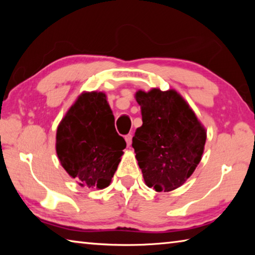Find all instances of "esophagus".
Wrapping results in <instances>:
<instances>
[{"label":"esophagus","mask_w":255,"mask_h":255,"mask_svg":"<svg viewBox=\"0 0 255 255\" xmlns=\"http://www.w3.org/2000/svg\"><path fill=\"white\" fill-rule=\"evenodd\" d=\"M125 139H126V143H127V146L129 147V146L131 145V140H132V136L131 135H127L126 137H125Z\"/></svg>","instance_id":"obj_1"}]
</instances>
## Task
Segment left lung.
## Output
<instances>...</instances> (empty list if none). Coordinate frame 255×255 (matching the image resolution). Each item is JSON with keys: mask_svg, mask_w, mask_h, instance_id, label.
Segmentation results:
<instances>
[{"mask_svg": "<svg viewBox=\"0 0 255 255\" xmlns=\"http://www.w3.org/2000/svg\"><path fill=\"white\" fill-rule=\"evenodd\" d=\"M143 125L132 137L144 181L156 191L182 185L201 161L207 132L187 101L175 91H137Z\"/></svg>", "mask_w": 255, "mask_h": 255, "instance_id": "obj_1", "label": "left lung"}]
</instances>
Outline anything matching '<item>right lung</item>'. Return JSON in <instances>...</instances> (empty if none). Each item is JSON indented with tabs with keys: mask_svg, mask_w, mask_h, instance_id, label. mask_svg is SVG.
Instances as JSON below:
<instances>
[{
	"mask_svg": "<svg viewBox=\"0 0 255 255\" xmlns=\"http://www.w3.org/2000/svg\"><path fill=\"white\" fill-rule=\"evenodd\" d=\"M126 141L115 128V117L103 92H83L62 119L56 153L62 166L81 187L110 184Z\"/></svg>",
	"mask_w": 255,
	"mask_h": 255,
	"instance_id": "obj_1",
	"label": "right lung"
}]
</instances>
